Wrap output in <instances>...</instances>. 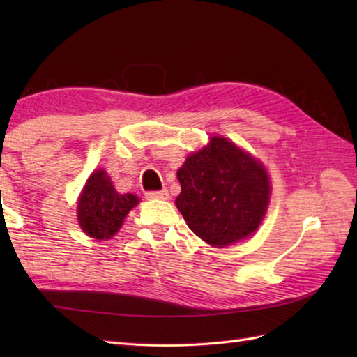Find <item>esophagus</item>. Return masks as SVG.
Segmentation results:
<instances>
[{
  "instance_id": "obj_1",
  "label": "esophagus",
  "mask_w": 357,
  "mask_h": 357,
  "mask_svg": "<svg viewBox=\"0 0 357 357\" xmlns=\"http://www.w3.org/2000/svg\"><path fill=\"white\" fill-rule=\"evenodd\" d=\"M146 198L149 199H167L169 198V192L165 190H153V192H147L146 193Z\"/></svg>"
}]
</instances>
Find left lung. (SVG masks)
<instances>
[{
  "label": "left lung",
  "mask_w": 357,
  "mask_h": 357,
  "mask_svg": "<svg viewBox=\"0 0 357 357\" xmlns=\"http://www.w3.org/2000/svg\"><path fill=\"white\" fill-rule=\"evenodd\" d=\"M178 179L176 207L190 230L210 245L247 238L267 211L270 181L264 165L221 136L188 156Z\"/></svg>",
  "instance_id": "obj_1"
}]
</instances>
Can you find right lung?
Here are the masks:
<instances>
[{
    "label": "right lung",
    "mask_w": 357,
    "mask_h": 357,
    "mask_svg": "<svg viewBox=\"0 0 357 357\" xmlns=\"http://www.w3.org/2000/svg\"><path fill=\"white\" fill-rule=\"evenodd\" d=\"M138 202L139 199L132 193H116L107 173L96 170L79 196L78 222L89 236L110 239Z\"/></svg>",
    "instance_id": "1"
}]
</instances>
